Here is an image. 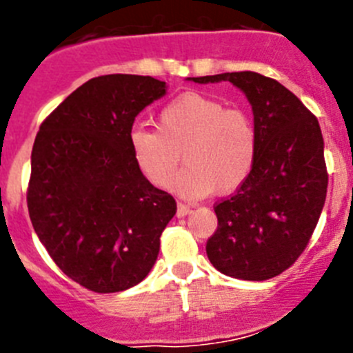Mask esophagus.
I'll return each instance as SVG.
<instances>
[{
  "label": "esophagus",
  "mask_w": 353,
  "mask_h": 353,
  "mask_svg": "<svg viewBox=\"0 0 353 353\" xmlns=\"http://www.w3.org/2000/svg\"><path fill=\"white\" fill-rule=\"evenodd\" d=\"M187 214H191V207H187V205L183 203L176 205V215H179V217H185Z\"/></svg>",
  "instance_id": "obj_1"
}]
</instances>
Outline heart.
I'll return each mask as SVG.
<instances>
[{
	"instance_id": "obj_1",
	"label": "heart",
	"mask_w": 353,
	"mask_h": 353,
	"mask_svg": "<svg viewBox=\"0 0 353 353\" xmlns=\"http://www.w3.org/2000/svg\"><path fill=\"white\" fill-rule=\"evenodd\" d=\"M134 162L159 189L171 185L180 164L185 170L174 187L191 198L212 191L228 194L249 179L258 152L254 121L242 109H230L205 93H183L157 114V130L134 127L129 132Z\"/></svg>"
}]
</instances>
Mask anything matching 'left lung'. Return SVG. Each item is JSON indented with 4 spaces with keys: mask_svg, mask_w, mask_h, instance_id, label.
Returning <instances> with one entry per match:
<instances>
[{
    "mask_svg": "<svg viewBox=\"0 0 353 353\" xmlns=\"http://www.w3.org/2000/svg\"><path fill=\"white\" fill-rule=\"evenodd\" d=\"M192 81H230L242 90L258 136L249 179L215 203L217 230L207 240L208 260L219 272L245 281L279 276L310 244L325 203L329 174L316 117L281 83L258 72Z\"/></svg>",
    "mask_w": 353,
    "mask_h": 353,
    "instance_id": "8db88e82",
    "label": "left lung"
}]
</instances>
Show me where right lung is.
Returning <instances> with one entry per match:
<instances>
[{
    "label": "right lung",
    "mask_w": 353,
    "mask_h": 353,
    "mask_svg": "<svg viewBox=\"0 0 353 353\" xmlns=\"http://www.w3.org/2000/svg\"><path fill=\"white\" fill-rule=\"evenodd\" d=\"M166 93L150 76L86 81L40 125L31 150L28 212L61 272L97 293L132 288L157 260L176 201L134 162L129 132Z\"/></svg>",
    "instance_id": "obj_1"
}]
</instances>
